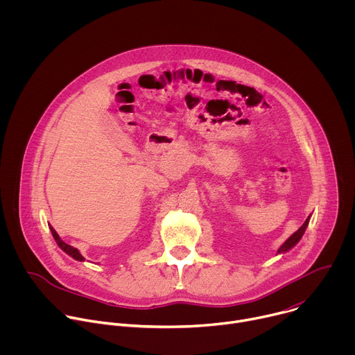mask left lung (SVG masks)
I'll return each mask as SVG.
<instances>
[{
  "mask_svg": "<svg viewBox=\"0 0 355 355\" xmlns=\"http://www.w3.org/2000/svg\"><path fill=\"white\" fill-rule=\"evenodd\" d=\"M309 220H311V216L305 220V223H303V225L278 248V254H281V252H286L288 250H291L293 245L297 244V241L302 239L303 233H305V230H306V227H308V225H309Z\"/></svg>",
  "mask_w": 355,
  "mask_h": 355,
  "instance_id": "left-lung-1",
  "label": "left lung"
}]
</instances>
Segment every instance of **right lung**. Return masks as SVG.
Returning <instances> with one entry per match:
<instances>
[{
  "label": "right lung",
  "instance_id": "obj_1",
  "mask_svg": "<svg viewBox=\"0 0 355 355\" xmlns=\"http://www.w3.org/2000/svg\"><path fill=\"white\" fill-rule=\"evenodd\" d=\"M49 229H50V232H52V234H53V239L56 240V243H58V245L64 251V252H67V254L70 256V257H73L74 260H77V261H84L85 259L80 254V251L77 250V248H74L73 245H70V244H67V243H64L62 239H60V236L58 234V232L49 225Z\"/></svg>",
  "mask_w": 355,
  "mask_h": 355
}]
</instances>
